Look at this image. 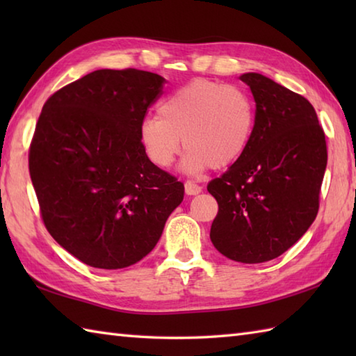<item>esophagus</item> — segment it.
<instances>
[{"label": "esophagus", "mask_w": 356, "mask_h": 356, "mask_svg": "<svg viewBox=\"0 0 356 356\" xmlns=\"http://www.w3.org/2000/svg\"><path fill=\"white\" fill-rule=\"evenodd\" d=\"M185 193L188 195H195V194L202 193V186L197 185V184H194L193 180H186V182H185Z\"/></svg>", "instance_id": "34e87169"}]
</instances>
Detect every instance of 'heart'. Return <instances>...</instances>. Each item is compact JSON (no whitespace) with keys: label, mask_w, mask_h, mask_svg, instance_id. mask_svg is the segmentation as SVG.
Here are the masks:
<instances>
[{"label":"heart","mask_w":356,"mask_h":356,"mask_svg":"<svg viewBox=\"0 0 356 356\" xmlns=\"http://www.w3.org/2000/svg\"><path fill=\"white\" fill-rule=\"evenodd\" d=\"M255 107L241 88L209 79H195L162 99L157 118H147L139 140L147 157L166 170L176 161L182 139L184 170L197 174L226 168L251 145Z\"/></svg>","instance_id":"b5f03b06"}]
</instances>
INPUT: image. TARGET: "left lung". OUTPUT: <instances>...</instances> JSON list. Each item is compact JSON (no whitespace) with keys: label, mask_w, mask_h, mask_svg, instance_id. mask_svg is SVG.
Instances as JSON below:
<instances>
[{"label":"left lung","mask_w":356,"mask_h":356,"mask_svg":"<svg viewBox=\"0 0 356 356\" xmlns=\"http://www.w3.org/2000/svg\"><path fill=\"white\" fill-rule=\"evenodd\" d=\"M240 79L255 99L251 145L208 184L218 203L209 237L240 263H263L303 237L320 208L326 136L306 97L259 73Z\"/></svg>","instance_id":"obj_1"}]
</instances>
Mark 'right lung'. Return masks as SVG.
<instances>
[{"label": "right lung", "mask_w": 356, "mask_h": 356, "mask_svg": "<svg viewBox=\"0 0 356 356\" xmlns=\"http://www.w3.org/2000/svg\"><path fill=\"white\" fill-rule=\"evenodd\" d=\"M165 79L96 70L45 101L29 171L45 228L88 266L122 269L153 251L184 184L149 161L139 128Z\"/></svg>", "instance_id": "1"}]
</instances>
